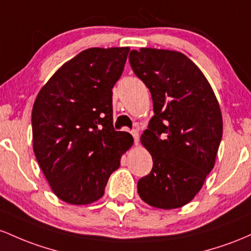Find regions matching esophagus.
<instances>
[{
	"label": "esophagus",
	"mask_w": 251,
	"mask_h": 251,
	"mask_svg": "<svg viewBox=\"0 0 251 251\" xmlns=\"http://www.w3.org/2000/svg\"><path fill=\"white\" fill-rule=\"evenodd\" d=\"M131 135H133V136H134L135 145H139V137H140V135H139V131H137L136 129H135V130L131 131Z\"/></svg>",
	"instance_id": "esophagus-1"
}]
</instances>
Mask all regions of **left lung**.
<instances>
[{"label": "left lung", "instance_id": "8db88e82", "mask_svg": "<svg viewBox=\"0 0 251 251\" xmlns=\"http://www.w3.org/2000/svg\"><path fill=\"white\" fill-rule=\"evenodd\" d=\"M131 69L149 89L154 116L141 143L153 159L137 182L140 198L162 210L190 202L215 167L223 135L221 106L198 66L178 50L140 49Z\"/></svg>", "mask_w": 251, "mask_h": 251}]
</instances>
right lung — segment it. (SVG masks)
<instances>
[{
    "mask_svg": "<svg viewBox=\"0 0 251 251\" xmlns=\"http://www.w3.org/2000/svg\"><path fill=\"white\" fill-rule=\"evenodd\" d=\"M129 47L88 49L42 86L32 110L33 151L50 190L71 205H90L134 139L112 126V88Z\"/></svg>",
    "mask_w": 251,
    "mask_h": 251,
    "instance_id": "obj_1",
    "label": "right lung"
}]
</instances>
